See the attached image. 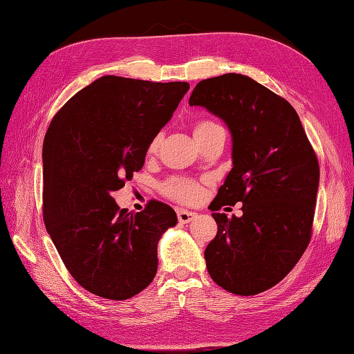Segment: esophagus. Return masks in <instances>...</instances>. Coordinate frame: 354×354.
Wrapping results in <instances>:
<instances>
[{
  "instance_id": "34e87169",
  "label": "esophagus",
  "mask_w": 354,
  "mask_h": 354,
  "mask_svg": "<svg viewBox=\"0 0 354 354\" xmlns=\"http://www.w3.org/2000/svg\"><path fill=\"white\" fill-rule=\"evenodd\" d=\"M195 216H196V212H192V211H187V209H183V208L177 209V217H178V221H180V223H183V224H186V223H189V221L194 220V218H195Z\"/></svg>"
}]
</instances>
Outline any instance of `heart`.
<instances>
[{
  "label": "heart",
  "instance_id": "1",
  "mask_svg": "<svg viewBox=\"0 0 354 354\" xmlns=\"http://www.w3.org/2000/svg\"><path fill=\"white\" fill-rule=\"evenodd\" d=\"M218 133H224V127L216 120H201L194 125V136L199 145H202L209 137ZM162 134H156L147 145V155H155L159 149ZM162 194L171 199L181 203H195L202 198L203 187L201 181L185 177H173L167 180L160 186Z\"/></svg>",
  "mask_w": 354,
  "mask_h": 354
}]
</instances>
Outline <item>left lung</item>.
Returning <instances> with one entry per match:
<instances>
[{
  "mask_svg": "<svg viewBox=\"0 0 354 354\" xmlns=\"http://www.w3.org/2000/svg\"><path fill=\"white\" fill-rule=\"evenodd\" d=\"M227 124L233 168L211 203L217 234L205 250L212 281L238 295L279 283L312 238L317 156L289 102L239 73L201 81L189 99ZM243 202V217L216 211Z\"/></svg>",
  "mask_w": 354,
  "mask_h": 354,
  "instance_id": "obj_1",
  "label": "left lung"
}]
</instances>
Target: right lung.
I'll list each match as a JSON object with an SVG mask.
<instances>
[{
    "label": "right lung",
    "mask_w": 354,
    "mask_h": 354,
    "mask_svg": "<svg viewBox=\"0 0 354 354\" xmlns=\"http://www.w3.org/2000/svg\"><path fill=\"white\" fill-rule=\"evenodd\" d=\"M190 85L106 75L53 118L42 145V217L63 264L82 288L127 299L153 281L158 242L177 224L174 209L149 201L140 212L112 194L142 169L147 145Z\"/></svg>",
    "instance_id": "right-lung-1"
}]
</instances>
